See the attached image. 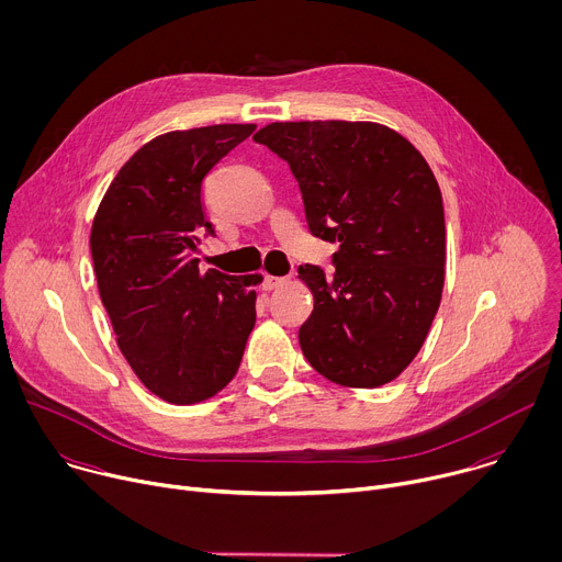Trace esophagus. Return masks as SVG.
Returning a JSON list of instances; mask_svg holds the SVG:
<instances>
[{
	"label": "esophagus",
	"instance_id": "1",
	"mask_svg": "<svg viewBox=\"0 0 562 562\" xmlns=\"http://www.w3.org/2000/svg\"><path fill=\"white\" fill-rule=\"evenodd\" d=\"M284 282H286V278H280V276H265V280H262V289H265V291H273V289L282 286Z\"/></svg>",
	"mask_w": 562,
	"mask_h": 562
}]
</instances>
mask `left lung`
<instances>
[{
    "label": "left lung",
    "mask_w": 562,
    "mask_h": 562,
    "mask_svg": "<svg viewBox=\"0 0 562 562\" xmlns=\"http://www.w3.org/2000/svg\"><path fill=\"white\" fill-rule=\"evenodd\" d=\"M254 139L289 162L308 231L338 245L331 278L313 265L300 327L308 364L327 380L373 389L418 356L445 284L440 187L420 150L375 122H273Z\"/></svg>",
    "instance_id": "8db88e82"
}]
</instances>
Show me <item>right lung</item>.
I'll use <instances>...</instances> for the list:
<instances>
[{
	"instance_id": "right-lung-1",
	"label": "right lung",
	"mask_w": 562,
	"mask_h": 562,
	"mask_svg": "<svg viewBox=\"0 0 562 562\" xmlns=\"http://www.w3.org/2000/svg\"><path fill=\"white\" fill-rule=\"evenodd\" d=\"M256 124L157 135L106 189L91 256L117 347L139 382L171 405H195L237 373L256 325L260 273H202L200 235L213 233L202 187Z\"/></svg>"
}]
</instances>
